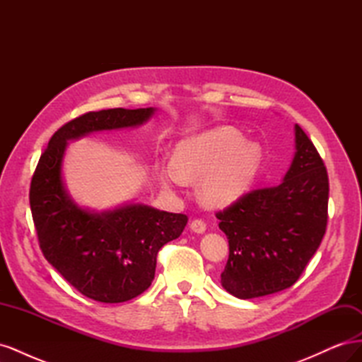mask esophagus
Here are the masks:
<instances>
[{
  "label": "esophagus",
  "mask_w": 362,
  "mask_h": 362,
  "mask_svg": "<svg viewBox=\"0 0 362 362\" xmlns=\"http://www.w3.org/2000/svg\"><path fill=\"white\" fill-rule=\"evenodd\" d=\"M190 229L193 233L202 234L206 231V223L202 221V218H194V221H192V223H190Z\"/></svg>",
  "instance_id": "obj_1"
}]
</instances>
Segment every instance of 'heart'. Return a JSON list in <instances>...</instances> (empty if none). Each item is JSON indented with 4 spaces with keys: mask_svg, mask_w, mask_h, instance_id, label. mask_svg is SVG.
<instances>
[{
    "mask_svg": "<svg viewBox=\"0 0 362 362\" xmlns=\"http://www.w3.org/2000/svg\"><path fill=\"white\" fill-rule=\"evenodd\" d=\"M259 160L257 145L245 144L242 134L223 127L181 141L173 160L157 161L156 172L168 189L201 181V201L208 206H225L247 190Z\"/></svg>",
    "mask_w": 362,
    "mask_h": 362,
    "instance_id": "1",
    "label": "heart"
}]
</instances>
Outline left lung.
Wrapping results in <instances>:
<instances>
[{
	"label": "left lung",
	"instance_id": "obj_1",
	"mask_svg": "<svg viewBox=\"0 0 362 362\" xmlns=\"http://www.w3.org/2000/svg\"><path fill=\"white\" fill-rule=\"evenodd\" d=\"M294 131L296 154L286 178L250 190L216 213L229 243L221 282L235 298L290 288L326 233L327 170L305 131L299 125Z\"/></svg>",
	"mask_w": 362,
	"mask_h": 362
}]
</instances>
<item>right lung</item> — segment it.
Wrapping results in <instances>:
<instances>
[{"label": "right lung", "mask_w": 362, "mask_h": 362, "mask_svg": "<svg viewBox=\"0 0 362 362\" xmlns=\"http://www.w3.org/2000/svg\"><path fill=\"white\" fill-rule=\"evenodd\" d=\"M154 108L89 112L60 127L42 152L30 185V206L43 257L83 296L104 303L137 298L156 275L160 249L178 238L189 217L146 205L103 214L76 206L64 192L66 141L92 131L139 125Z\"/></svg>", "instance_id": "1"}]
</instances>
